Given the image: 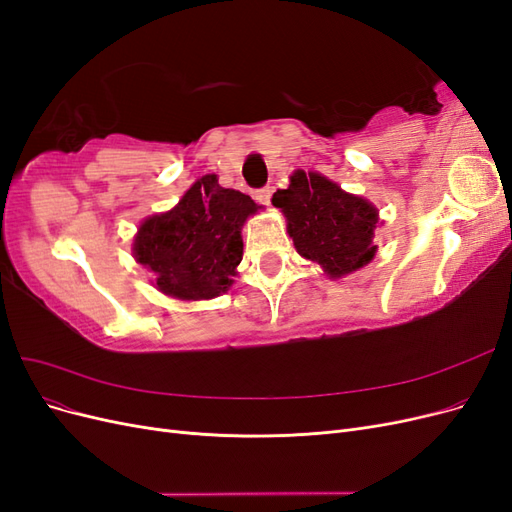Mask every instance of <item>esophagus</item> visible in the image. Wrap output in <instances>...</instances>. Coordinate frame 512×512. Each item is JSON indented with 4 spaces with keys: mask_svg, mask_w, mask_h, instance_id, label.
<instances>
[{
    "mask_svg": "<svg viewBox=\"0 0 512 512\" xmlns=\"http://www.w3.org/2000/svg\"><path fill=\"white\" fill-rule=\"evenodd\" d=\"M271 194H273V190H271V185H265V188H260V190H256V192H254V198H256V203H260V205H269V203H271Z\"/></svg>",
    "mask_w": 512,
    "mask_h": 512,
    "instance_id": "34e87169",
    "label": "esophagus"
}]
</instances>
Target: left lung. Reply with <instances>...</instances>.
<instances>
[{
  "label": "left lung",
  "instance_id": "8db88e82",
  "mask_svg": "<svg viewBox=\"0 0 512 512\" xmlns=\"http://www.w3.org/2000/svg\"><path fill=\"white\" fill-rule=\"evenodd\" d=\"M271 203L284 211L297 252L316 260L331 277L352 273L374 258L376 207L346 194L327 177L297 170L288 188L277 190Z\"/></svg>",
  "mask_w": 512,
  "mask_h": 512
}]
</instances>
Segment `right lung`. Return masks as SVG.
Segmentation results:
<instances>
[{
    "instance_id": "right-lung-1",
    "label": "right lung",
    "mask_w": 512,
    "mask_h": 512,
    "mask_svg": "<svg viewBox=\"0 0 512 512\" xmlns=\"http://www.w3.org/2000/svg\"><path fill=\"white\" fill-rule=\"evenodd\" d=\"M258 207L215 175L200 177L179 205L138 228L134 256L177 299H213L232 286L243 256L241 226Z\"/></svg>"
}]
</instances>
